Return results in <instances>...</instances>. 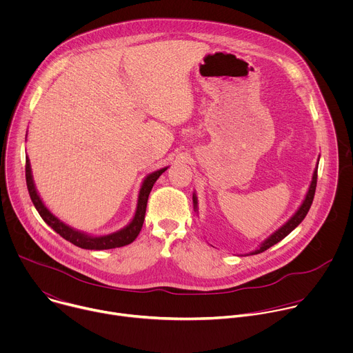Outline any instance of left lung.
Returning <instances> with one entry per match:
<instances>
[{"label": "left lung", "mask_w": 353, "mask_h": 353, "mask_svg": "<svg viewBox=\"0 0 353 353\" xmlns=\"http://www.w3.org/2000/svg\"><path fill=\"white\" fill-rule=\"evenodd\" d=\"M316 187H317V170L313 174V181L310 184L309 192H307V195H306V198L303 201V204H301V207L297 210V212L290 218V221H288L281 229H278L271 237H268L261 244V247L259 250H256L254 253H251V254H260V253H263V251L268 250L270 247H272L274 244H276L278 241L285 239L301 221L306 218V215H307V212H309V210H310V207L313 204V198H314V194H316ZM192 201H194V208H196V196L195 195H192Z\"/></svg>", "instance_id": "left-lung-1"}]
</instances>
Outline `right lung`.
<instances>
[{
  "label": "right lung",
  "instance_id": "right-lung-1",
  "mask_svg": "<svg viewBox=\"0 0 353 353\" xmlns=\"http://www.w3.org/2000/svg\"><path fill=\"white\" fill-rule=\"evenodd\" d=\"M168 168L165 169H161L158 172H154L150 173L142 187H141V191H139V198H138V207H137V212H135V216L134 219L131 221V223L116 232V233H112V234H108V236H100V237H93V236H88V234H83V233H79L78 230H74L71 229L70 226H67L65 223H63L61 221H59L52 212H50L44 204L41 203L40 196L37 195L36 192V188H34V184H33V180H32V173H30V163H29V159L26 157V166H25V176H26V185H28V191H29V195H30V199L32 203L34 205V208L37 210L39 215L41 216V219L52 228L54 232H57L63 239L68 240L70 243L81 247V248H86V250H109V248H117V247H123V245H127L130 243H132L137 236L139 234L141 229H142V225H143V219H145V211H146V204H148V196H149V192L150 190H152L155 181L159 179V176L166 170Z\"/></svg>",
  "mask_w": 353,
  "mask_h": 353
}]
</instances>
